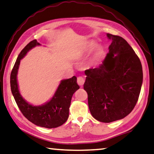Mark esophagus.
Wrapping results in <instances>:
<instances>
[{"label":"esophagus","mask_w":154,"mask_h":154,"mask_svg":"<svg viewBox=\"0 0 154 154\" xmlns=\"http://www.w3.org/2000/svg\"><path fill=\"white\" fill-rule=\"evenodd\" d=\"M85 83V79L84 78L82 77H79L77 78V83L78 85L80 86H83Z\"/></svg>","instance_id":"1"}]
</instances>
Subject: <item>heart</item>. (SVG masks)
Here are the masks:
<instances>
[{
	"label": "heart",
	"instance_id": "1",
	"mask_svg": "<svg viewBox=\"0 0 154 154\" xmlns=\"http://www.w3.org/2000/svg\"><path fill=\"white\" fill-rule=\"evenodd\" d=\"M96 45V43L94 41H90L89 42L85 44L83 46L77 50L76 52V55L78 58H82L83 56L88 54L91 50L94 48V46ZM103 52L102 48L100 46H97L94 48V52L92 53L90 58H89L88 61V64L89 66L94 65L97 63L99 58L101 57Z\"/></svg>",
	"mask_w": 154,
	"mask_h": 154
}]
</instances>
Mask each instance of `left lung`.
Wrapping results in <instances>:
<instances>
[{
  "mask_svg": "<svg viewBox=\"0 0 154 154\" xmlns=\"http://www.w3.org/2000/svg\"><path fill=\"white\" fill-rule=\"evenodd\" d=\"M106 35L112 40L109 52L98 67L85 70L83 88L92 116L100 122H111L133 110L143 83V70L137 55L124 38Z\"/></svg>",
  "mask_w": 154,
  "mask_h": 154,
  "instance_id": "8db88e82",
  "label": "left lung"
}]
</instances>
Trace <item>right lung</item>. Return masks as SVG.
Wrapping results in <instances>:
<instances>
[{"instance_id": "obj_1", "label": "right lung", "mask_w": 154, "mask_h": 154, "mask_svg": "<svg viewBox=\"0 0 154 154\" xmlns=\"http://www.w3.org/2000/svg\"><path fill=\"white\" fill-rule=\"evenodd\" d=\"M40 45L37 40H33L19 54L11 73V92L19 110L28 121L39 127L56 128L60 127L67 121L72 96L79 89V86L77 84L75 76L70 79L61 80L53 97L48 102L41 106L31 104L22 97L17 83L20 61L31 49Z\"/></svg>"}]
</instances>
